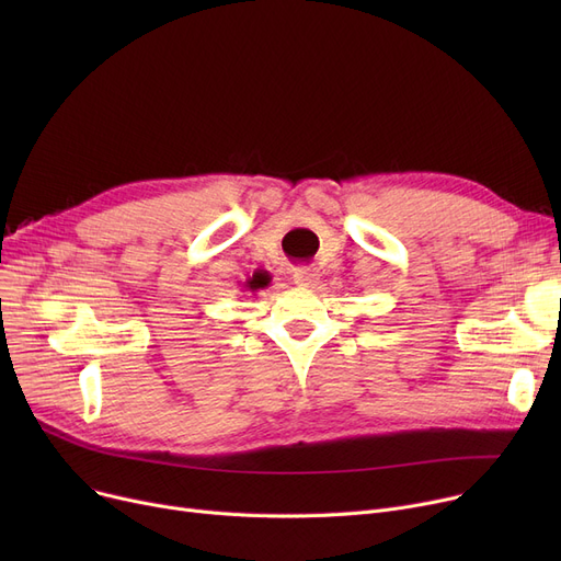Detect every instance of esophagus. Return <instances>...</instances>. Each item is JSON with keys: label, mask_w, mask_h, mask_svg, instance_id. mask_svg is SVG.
I'll return each instance as SVG.
<instances>
[{"label": "esophagus", "mask_w": 561, "mask_h": 561, "mask_svg": "<svg viewBox=\"0 0 561 561\" xmlns=\"http://www.w3.org/2000/svg\"><path fill=\"white\" fill-rule=\"evenodd\" d=\"M293 279H296L298 286L313 288L320 279V273H318V268H311V265H302V268H296V273H293Z\"/></svg>", "instance_id": "34e87169"}]
</instances>
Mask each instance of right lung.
<instances>
[{"mask_svg": "<svg viewBox=\"0 0 561 561\" xmlns=\"http://www.w3.org/2000/svg\"><path fill=\"white\" fill-rule=\"evenodd\" d=\"M271 279H273V275L268 273V271H254L248 279H245V284H243V288L245 290H259V288H265L271 284Z\"/></svg>", "mask_w": 561, "mask_h": 561, "instance_id": "obj_1", "label": "right lung"}]
</instances>
